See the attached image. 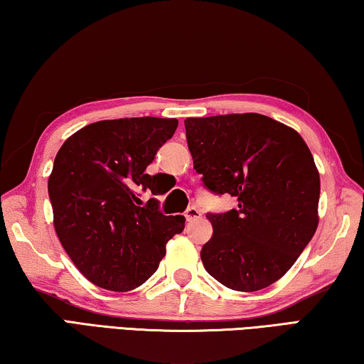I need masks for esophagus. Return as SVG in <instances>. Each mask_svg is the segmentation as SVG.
Here are the masks:
<instances>
[{
  "mask_svg": "<svg viewBox=\"0 0 364 364\" xmlns=\"http://www.w3.org/2000/svg\"><path fill=\"white\" fill-rule=\"evenodd\" d=\"M184 217H186V220L188 221H193V220H197V218H200L202 217V213H200V210L197 207H189L186 212H184Z\"/></svg>",
  "mask_w": 364,
  "mask_h": 364,
  "instance_id": "1",
  "label": "esophagus"
}]
</instances>
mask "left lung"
Instances as JSON below:
<instances>
[{"label": "left lung", "instance_id": "1", "mask_svg": "<svg viewBox=\"0 0 364 364\" xmlns=\"http://www.w3.org/2000/svg\"><path fill=\"white\" fill-rule=\"evenodd\" d=\"M194 168L237 207L207 213L213 236L200 250L221 284L255 292L282 278L318 228L319 173L304 138L262 114L186 119Z\"/></svg>", "mask_w": 364, "mask_h": 364}]
</instances>
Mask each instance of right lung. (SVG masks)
I'll use <instances>...</instances> for the list:
<instances>
[{"label": "right lung", "mask_w": 364, "mask_h": 364, "mask_svg": "<svg viewBox=\"0 0 364 364\" xmlns=\"http://www.w3.org/2000/svg\"><path fill=\"white\" fill-rule=\"evenodd\" d=\"M176 119L133 117L102 120L73 133L54 159L48 180L54 230L86 279L127 292L156 273L165 245L184 230L183 215L167 217L159 200L141 207V193L156 194L146 173L173 136Z\"/></svg>", "instance_id": "obj_1"}]
</instances>
